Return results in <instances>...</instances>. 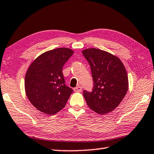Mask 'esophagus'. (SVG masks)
I'll return each mask as SVG.
<instances>
[{
  "label": "esophagus",
  "instance_id": "34e87169",
  "mask_svg": "<svg viewBox=\"0 0 154 154\" xmlns=\"http://www.w3.org/2000/svg\"><path fill=\"white\" fill-rule=\"evenodd\" d=\"M82 87L81 86V85H78V86L74 88V91L76 92H82Z\"/></svg>",
  "mask_w": 154,
  "mask_h": 154
}]
</instances>
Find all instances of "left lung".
I'll list each match as a JSON object with an SVG mask.
<instances>
[{
    "label": "left lung",
    "instance_id": "1",
    "mask_svg": "<svg viewBox=\"0 0 154 154\" xmlns=\"http://www.w3.org/2000/svg\"><path fill=\"white\" fill-rule=\"evenodd\" d=\"M89 63L94 82L92 92L83 91L88 106L98 114L114 110L128 89L126 69L120 59L107 51L96 48L82 51Z\"/></svg>",
    "mask_w": 154,
    "mask_h": 154
}]
</instances>
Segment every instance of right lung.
<instances>
[{"mask_svg":"<svg viewBox=\"0 0 154 154\" xmlns=\"http://www.w3.org/2000/svg\"><path fill=\"white\" fill-rule=\"evenodd\" d=\"M73 54L69 48L45 52L30 65L25 77V91L32 105L42 113L54 115L63 109L73 92L65 85L62 68Z\"/></svg>","mask_w":154,"mask_h":154,"instance_id":"add662e5","label":"right lung"}]
</instances>
